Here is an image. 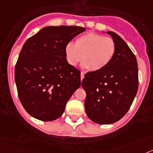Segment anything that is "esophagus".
I'll use <instances>...</instances> for the list:
<instances>
[{"mask_svg":"<svg viewBox=\"0 0 153 153\" xmlns=\"http://www.w3.org/2000/svg\"><path fill=\"white\" fill-rule=\"evenodd\" d=\"M84 78H85V73L83 72V71H82V72H81V80L82 81V79H83Z\"/></svg>","mask_w":153,"mask_h":153,"instance_id":"obj_1","label":"esophagus"}]
</instances>
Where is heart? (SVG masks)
Returning <instances> with one entry per match:
<instances>
[{
	"mask_svg": "<svg viewBox=\"0 0 153 153\" xmlns=\"http://www.w3.org/2000/svg\"><path fill=\"white\" fill-rule=\"evenodd\" d=\"M115 44L109 37L88 32L75 40V45H66L65 53L71 65L75 66L82 61V66L90 71H102L108 66L114 57Z\"/></svg>",
	"mask_w": 153,
	"mask_h": 153,
	"instance_id": "1",
	"label": "heart"
}]
</instances>
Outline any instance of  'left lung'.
Listing matches in <instances>:
<instances>
[{
    "mask_svg": "<svg viewBox=\"0 0 153 153\" xmlns=\"http://www.w3.org/2000/svg\"><path fill=\"white\" fill-rule=\"evenodd\" d=\"M115 42V52L107 67L85 75L82 82L86 92L85 108L88 117L101 125L114 123L128 111L138 91V64L124 40L107 31Z\"/></svg>",
    "mask_w": 153,
    "mask_h": 153,
    "instance_id": "obj_1",
    "label": "left lung"
}]
</instances>
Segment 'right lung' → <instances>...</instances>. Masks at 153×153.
<instances>
[{"label":"right lung","instance_id":"1","mask_svg":"<svg viewBox=\"0 0 153 153\" xmlns=\"http://www.w3.org/2000/svg\"><path fill=\"white\" fill-rule=\"evenodd\" d=\"M85 30L75 26H48L24 44L14 78L21 104L35 119L48 122L59 118L80 87V71L67 62L65 49Z\"/></svg>","mask_w":153,"mask_h":153}]
</instances>
